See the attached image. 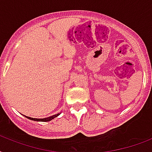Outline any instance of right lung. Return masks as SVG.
Here are the masks:
<instances>
[{"label": "right lung", "instance_id": "obj_1", "mask_svg": "<svg viewBox=\"0 0 152 152\" xmlns=\"http://www.w3.org/2000/svg\"><path fill=\"white\" fill-rule=\"evenodd\" d=\"M58 115H59V113L55 114V115H53V116H51V117H49V118H42V119H39V118H30V117H26V118H27L28 119H31V120L37 121H51L52 119H53V118H57Z\"/></svg>", "mask_w": 152, "mask_h": 152}]
</instances>
